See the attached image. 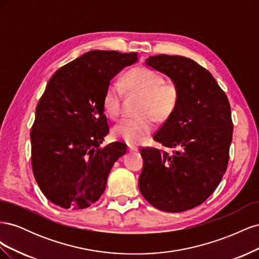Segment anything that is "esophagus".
<instances>
[{"label":"esophagus","mask_w":259,"mask_h":259,"mask_svg":"<svg viewBox=\"0 0 259 259\" xmlns=\"http://www.w3.org/2000/svg\"><path fill=\"white\" fill-rule=\"evenodd\" d=\"M127 149H128V151H131V152L138 150V148L136 146H134V145H127Z\"/></svg>","instance_id":"obj_1"}]
</instances>
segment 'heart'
Segmentation results:
<instances>
[{
    "instance_id": "obj_1",
    "label": "heart",
    "mask_w": 259,
    "mask_h": 259,
    "mask_svg": "<svg viewBox=\"0 0 259 259\" xmlns=\"http://www.w3.org/2000/svg\"><path fill=\"white\" fill-rule=\"evenodd\" d=\"M126 89L145 97L140 107L139 117H125L113 128V134L131 145H138L151 134L153 130L152 115L156 121H165L174 112L178 103L179 91L173 83H165V79L154 70L136 68L131 70L124 77ZM124 94L123 84L112 80L109 82L104 95L106 113L116 119L121 112V103Z\"/></svg>"
}]
</instances>
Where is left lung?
<instances>
[{
  "mask_svg": "<svg viewBox=\"0 0 259 259\" xmlns=\"http://www.w3.org/2000/svg\"><path fill=\"white\" fill-rule=\"evenodd\" d=\"M146 65L167 75L179 98L153 136L173 151L140 150L139 191L155 208L179 213L200 205L221 183L232 140L231 109L213 75L194 60L156 55L147 58Z\"/></svg>",
  "mask_w": 259,
  "mask_h": 259,
  "instance_id": "obj_1",
  "label": "left lung"
}]
</instances>
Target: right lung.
<instances>
[{
    "mask_svg": "<svg viewBox=\"0 0 259 259\" xmlns=\"http://www.w3.org/2000/svg\"><path fill=\"white\" fill-rule=\"evenodd\" d=\"M137 53L91 51L58 69L38 100L31 128V161L36 183L52 203L81 209L104 193L114 162L126 145L100 148L109 126L107 86Z\"/></svg>",
    "mask_w": 259,
    "mask_h": 259,
    "instance_id": "1",
    "label": "right lung"
}]
</instances>
